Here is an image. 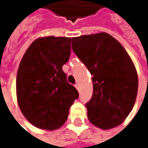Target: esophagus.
Listing matches in <instances>:
<instances>
[{"instance_id":"34e87169","label":"esophagus","mask_w":148,"mask_h":148,"mask_svg":"<svg viewBox=\"0 0 148 148\" xmlns=\"http://www.w3.org/2000/svg\"><path fill=\"white\" fill-rule=\"evenodd\" d=\"M75 88H76V89H77L78 91L80 90V85H79L78 83H76V84H75Z\"/></svg>"}]
</instances>
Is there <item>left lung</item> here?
<instances>
[{
  "label": "left lung",
  "mask_w": 148,
  "mask_h": 148,
  "mask_svg": "<svg viewBox=\"0 0 148 148\" xmlns=\"http://www.w3.org/2000/svg\"><path fill=\"white\" fill-rule=\"evenodd\" d=\"M72 49L93 75L92 98L86 103L88 120L103 130L119 125L138 93V75L127 51L106 32L73 38Z\"/></svg>",
  "instance_id": "obj_1"
}]
</instances>
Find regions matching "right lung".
Masks as SVG:
<instances>
[{"label": "right lung", "mask_w": 148, "mask_h": 148, "mask_svg": "<svg viewBox=\"0 0 148 148\" xmlns=\"http://www.w3.org/2000/svg\"><path fill=\"white\" fill-rule=\"evenodd\" d=\"M71 38L44 37L32 42L16 75L18 106L34 126L53 131L66 121L69 108L79 97L62 70L71 53Z\"/></svg>", "instance_id": "add662e5"}]
</instances>
